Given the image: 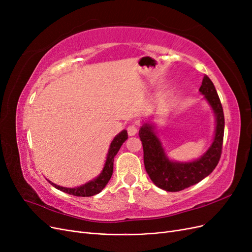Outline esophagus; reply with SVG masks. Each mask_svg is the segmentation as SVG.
Masks as SVG:
<instances>
[{
  "label": "esophagus",
  "mask_w": 252,
  "mask_h": 252,
  "mask_svg": "<svg viewBox=\"0 0 252 252\" xmlns=\"http://www.w3.org/2000/svg\"><path fill=\"white\" fill-rule=\"evenodd\" d=\"M127 132H128V135H129V136L135 135V134H136V132H138V128H136L134 125L128 126V128H127Z\"/></svg>",
  "instance_id": "esophagus-1"
}]
</instances>
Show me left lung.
<instances>
[{"instance_id":"obj_1","label":"left lung","mask_w":252,"mask_h":252,"mask_svg":"<svg viewBox=\"0 0 252 252\" xmlns=\"http://www.w3.org/2000/svg\"><path fill=\"white\" fill-rule=\"evenodd\" d=\"M204 100L215 114L216 127L209 148L192 161L180 162L171 159L159 139L157 124L152 121H143L139 136L143 144L144 165L150 180L165 191L177 192L192 186L215 170L220 154L224 138L225 119L222 104L211 80L205 75L199 89Z\"/></svg>"}]
</instances>
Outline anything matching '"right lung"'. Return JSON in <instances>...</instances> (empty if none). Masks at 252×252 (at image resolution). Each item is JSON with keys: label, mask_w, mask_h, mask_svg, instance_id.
Instances as JSON below:
<instances>
[{"label": "right lung", "mask_w": 252, "mask_h": 252, "mask_svg": "<svg viewBox=\"0 0 252 252\" xmlns=\"http://www.w3.org/2000/svg\"><path fill=\"white\" fill-rule=\"evenodd\" d=\"M128 139V134L127 130H122L120 133H118L116 136H114L113 140L110 143V146L107 152V157H106V161L104 164V167L100 174L93 179L91 181L85 183L81 186L78 187H63L55 184V183L50 182L47 180L50 184L56 187L57 189L61 190V191L66 192L68 194H72L75 196H93L94 194L100 193L102 190L105 188V186L108 184V182L111 178L112 172H113V161H114V157L117 156L118 151L120 150L121 146L123 145V143Z\"/></svg>", "instance_id": "obj_1"}]
</instances>
